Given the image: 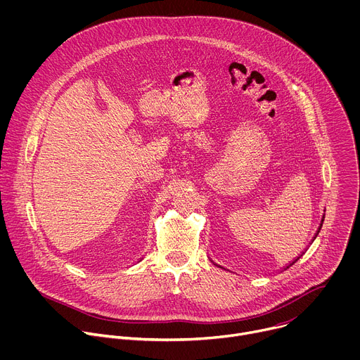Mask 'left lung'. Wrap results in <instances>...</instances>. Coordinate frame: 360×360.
Masks as SVG:
<instances>
[{
  "mask_svg": "<svg viewBox=\"0 0 360 360\" xmlns=\"http://www.w3.org/2000/svg\"><path fill=\"white\" fill-rule=\"evenodd\" d=\"M323 219H325V215H323V218H322V221H321V226H319V229H318V232H316V235H315V238H316V236H318V233H319V232H321V228H322V225H323ZM315 238H314V240H315ZM300 256H302V255H300ZM300 256H299V258H300ZM299 258H296V261H297V259H299ZM296 261H293V262H292V264H290V265H288V266H286V268H285V269H288V268H289V266H292V265H293V264H295V262H296ZM219 268H222V266H219Z\"/></svg>",
  "mask_w": 360,
  "mask_h": 360,
  "instance_id": "8db88e82",
  "label": "left lung"
}]
</instances>
